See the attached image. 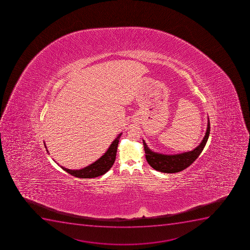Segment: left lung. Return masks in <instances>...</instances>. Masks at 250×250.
<instances>
[{
  "label": "left lung",
  "mask_w": 250,
  "mask_h": 250,
  "mask_svg": "<svg viewBox=\"0 0 250 250\" xmlns=\"http://www.w3.org/2000/svg\"><path fill=\"white\" fill-rule=\"evenodd\" d=\"M210 133V123L209 119L208 118L207 130L205 137L199 146H196L194 150L184 153L177 154V155H164V154L156 153L149 148L144 140V151L146 153V159L147 163L162 173H178L180 171L188 168L200 156L203 149L207 143L208 139Z\"/></svg>",
  "instance_id": "8db88e82"
}]
</instances>
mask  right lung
Returning a JSON list of instances; mask_svg holds the SVG:
<instances>
[{"label": "right lung", "instance_id": "1", "mask_svg": "<svg viewBox=\"0 0 250 250\" xmlns=\"http://www.w3.org/2000/svg\"><path fill=\"white\" fill-rule=\"evenodd\" d=\"M121 134L122 133L119 134L117 138L111 143L109 148L106 150L104 155H103L99 160H97L91 165H89L84 168H81V169H74V170L64 168L63 166H60V167L67 173H70L71 175L77 177V178H92L104 175V173H106L111 168V166H113L114 162H115L119 139L121 138ZM44 144L46 148L45 143ZM46 151L49 153L47 149H46Z\"/></svg>", "mask_w": 250, "mask_h": 250}]
</instances>
